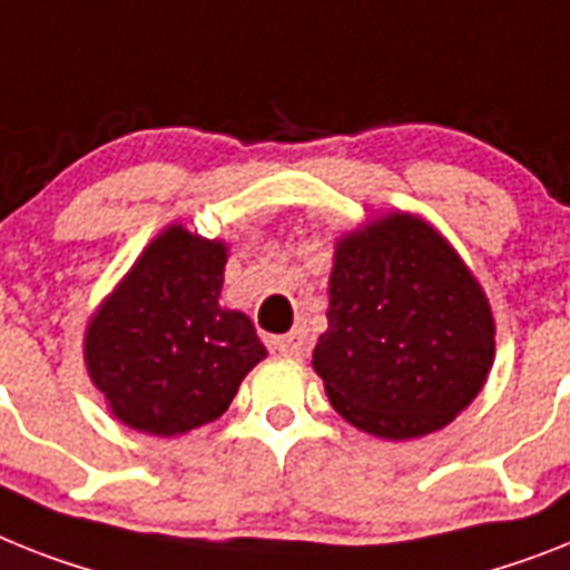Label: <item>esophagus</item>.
I'll return each mask as SVG.
<instances>
[{"instance_id":"obj_1","label":"esophagus","mask_w":570,"mask_h":570,"mask_svg":"<svg viewBox=\"0 0 570 570\" xmlns=\"http://www.w3.org/2000/svg\"><path fill=\"white\" fill-rule=\"evenodd\" d=\"M274 350L282 352V355H288V358H305V352H308V335H305L303 328H294L288 335L276 337Z\"/></svg>"}]
</instances>
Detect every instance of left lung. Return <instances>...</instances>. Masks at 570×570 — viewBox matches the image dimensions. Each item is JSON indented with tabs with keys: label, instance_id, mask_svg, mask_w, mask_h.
<instances>
[{
	"label": "left lung",
	"instance_id": "obj_1",
	"mask_svg": "<svg viewBox=\"0 0 570 570\" xmlns=\"http://www.w3.org/2000/svg\"><path fill=\"white\" fill-rule=\"evenodd\" d=\"M314 370L343 420L384 440L449 425L481 393L495 326L443 235L387 215L337 244Z\"/></svg>",
	"mask_w": 570,
	"mask_h": 570
}]
</instances>
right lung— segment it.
I'll return each instance as SVG.
<instances>
[{"label": "right lung", "mask_w": 570, "mask_h": 570, "mask_svg": "<svg viewBox=\"0 0 570 570\" xmlns=\"http://www.w3.org/2000/svg\"><path fill=\"white\" fill-rule=\"evenodd\" d=\"M227 247L171 227L87 328V366L125 425L154 436L218 420L267 352L250 317L220 308Z\"/></svg>", "instance_id": "right-lung-1"}]
</instances>
